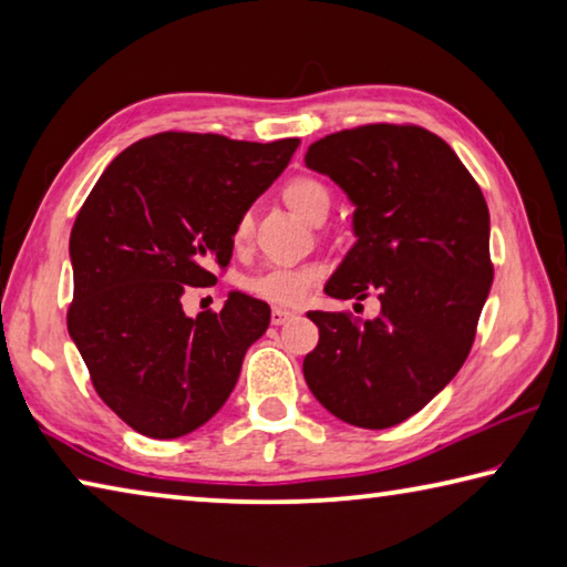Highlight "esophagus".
I'll return each instance as SVG.
<instances>
[{"label": "esophagus", "mask_w": 567, "mask_h": 567, "mask_svg": "<svg viewBox=\"0 0 567 567\" xmlns=\"http://www.w3.org/2000/svg\"><path fill=\"white\" fill-rule=\"evenodd\" d=\"M292 318H295L292 310H285V307H272V324H285Z\"/></svg>", "instance_id": "34e87169"}]
</instances>
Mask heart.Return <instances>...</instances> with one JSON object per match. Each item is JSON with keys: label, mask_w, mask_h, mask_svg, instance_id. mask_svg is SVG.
Returning a JSON list of instances; mask_svg holds the SVG:
<instances>
[{"label": "heart", "mask_w": 567, "mask_h": 567, "mask_svg": "<svg viewBox=\"0 0 567 567\" xmlns=\"http://www.w3.org/2000/svg\"><path fill=\"white\" fill-rule=\"evenodd\" d=\"M282 199L285 205L292 209L297 217H302L310 223V219L318 213H328L330 207V192L322 185L320 179L315 177H295L282 187ZM249 233H252V223L249 217H239L235 225L233 239L237 247H243ZM322 267L320 265H292V267H272L265 275L255 277L249 287H252L255 295L265 297V300L280 302V305H295L307 297L312 290L315 282L320 280Z\"/></svg>", "instance_id": "b5f03b06"}]
</instances>
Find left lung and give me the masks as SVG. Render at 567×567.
Here are the masks:
<instances>
[{"label": "left lung", "instance_id": "1", "mask_svg": "<svg viewBox=\"0 0 567 567\" xmlns=\"http://www.w3.org/2000/svg\"><path fill=\"white\" fill-rule=\"evenodd\" d=\"M352 213L354 245L324 285L334 300L370 292L380 312L354 322L310 310L320 342L307 388L334 417L385 430L415 415L463 368L493 285L491 213L477 182L437 134L368 124L310 145Z\"/></svg>", "mask_w": 567, "mask_h": 567}]
</instances>
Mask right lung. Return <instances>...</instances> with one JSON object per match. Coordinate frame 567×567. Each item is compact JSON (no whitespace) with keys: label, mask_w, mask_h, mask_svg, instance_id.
Listing matches in <instances>:
<instances>
[{"label":"right lung","mask_w":567,"mask_h":567,"mask_svg":"<svg viewBox=\"0 0 567 567\" xmlns=\"http://www.w3.org/2000/svg\"><path fill=\"white\" fill-rule=\"evenodd\" d=\"M300 140L237 142L162 132L102 172L70 237L74 302L66 330L97 395L137 433L203 427L235 390L270 305L233 290L219 312H182L233 257L239 217L282 175Z\"/></svg>","instance_id":"add662e5"}]
</instances>
